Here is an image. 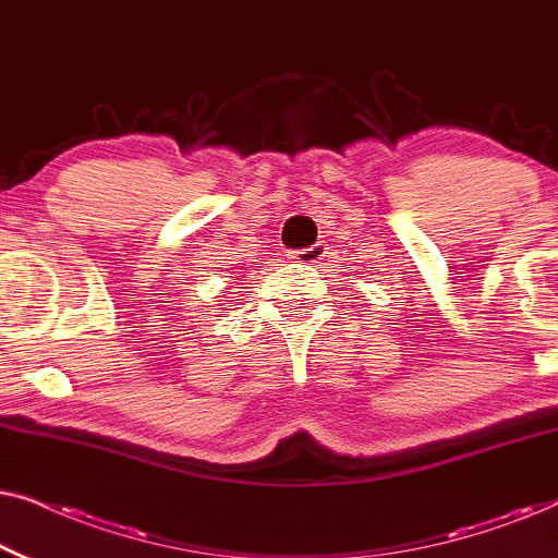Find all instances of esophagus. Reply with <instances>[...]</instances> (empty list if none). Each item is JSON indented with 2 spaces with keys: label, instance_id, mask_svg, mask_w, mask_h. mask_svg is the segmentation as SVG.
Returning <instances> with one entry per match:
<instances>
[{
  "label": "esophagus",
  "instance_id": "34e87169",
  "mask_svg": "<svg viewBox=\"0 0 558 558\" xmlns=\"http://www.w3.org/2000/svg\"><path fill=\"white\" fill-rule=\"evenodd\" d=\"M325 254H327V246H325L323 241H317V243H312V246H307V248L294 251L292 258H296V262H300V264H317Z\"/></svg>",
  "mask_w": 558,
  "mask_h": 558
}]
</instances>
